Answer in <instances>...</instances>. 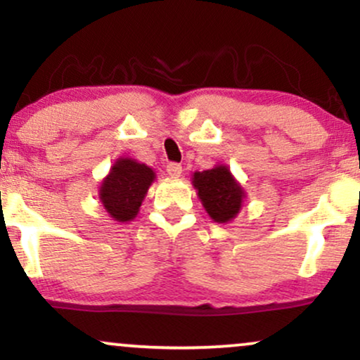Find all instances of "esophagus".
Returning <instances> with one entry per match:
<instances>
[{"mask_svg":"<svg viewBox=\"0 0 360 360\" xmlns=\"http://www.w3.org/2000/svg\"><path fill=\"white\" fill-rule=\"evenodd\" d=\"M166 171L171 177H179L181 174H183V166L177 165V162H169L166 167Z\"/></svg>","mask_w":360,"mask_h":360,"instance_id":"esophagus-1","label":"esophagus"}]
</instances>
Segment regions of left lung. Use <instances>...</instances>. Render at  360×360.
Here are the masks:
<instances>
[{
    "label": "left lung",
    "mask_w": 360,
    "mask_h": 360,
    "mask_svg": "<svg viewBox=\"0 0 360 360\" xmlns=\"http://www.w3.org/2000/svg\"><path fill=\"white\" fill-rule=\"evenodd\" d=\"M194 188L209 216L216 222L231 221L243 204V188L224 166L194 174Z\"/></svg>",
    "instance_id": "left-lung-1"
}]
</instances>
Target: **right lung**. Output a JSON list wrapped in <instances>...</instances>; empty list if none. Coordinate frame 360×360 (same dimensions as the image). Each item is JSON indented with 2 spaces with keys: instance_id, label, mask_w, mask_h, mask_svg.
<instances>
[{
  "instance_id": "right-lung-1",
  "label": "right lung",
  "mask_w": 360,
  "mask_h": 360,
  "mask_svg": "<svg viewBox=\"0 0 360 360\" xmlns=\"http://www.w3.org/2000/svg\"><path fill=\"white\" fill-rule=\"evenodd\" d=\"M153 179L151 167L133 159H120L103 181L99 194L109 216L120 222L134 219Z\"/></svg>"
}]
</instances>
